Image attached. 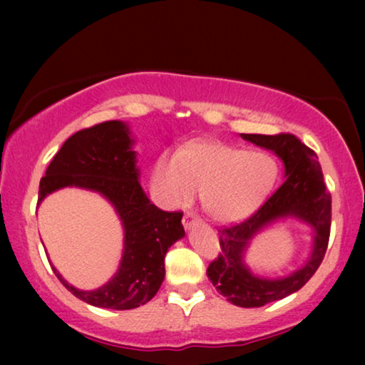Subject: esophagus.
<instances>
[{
  "instance_id": "esophagus-1",
  "label": "esophagus",
  "mask_w": 365,
  "mask_h": 365,
  "mask_svg": "<svg viewBox=\"0 0 365 365\" xmlns=\"http://www.w3.org/2000/svg\"><path fill=\"white\" fill-rule=\"evenodd\" d=\"M197 222V216H194L192 212H187V214H184V217H182V224L186 227H191V226H194V224Z\"/></svg>"
}]
</instances>
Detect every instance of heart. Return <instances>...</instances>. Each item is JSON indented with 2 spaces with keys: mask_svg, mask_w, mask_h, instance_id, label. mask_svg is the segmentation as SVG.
I'll list each match as a JSON object with an SVG mask.
<instances>
[{
  "mask_svg": "<svg viewBox=\"0 0 365 365\" xmlns=\"http://www.w3.org/2000/svg\"><path fill=\"white\" fill-rule=\"evenodd\" d=\"M279 178L269 153L244 151L219 141H194L153 164L149 189L164 207L192 202L201 191L202 207L219 222H237L256 212Z\"/></svg>",
  "mask_w": 365,
  "mask_h": 365,
  "instance_id": "b5f03b06",
  "label": "heart"
}]
</instances>
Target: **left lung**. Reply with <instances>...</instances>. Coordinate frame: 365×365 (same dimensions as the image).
I'll return each instance as SVG.
<instances>
[{
	"label": "left lung",
	"mask_w": 365,
	"mask_h": 365,
	"mask_svg": "<svg viewBox=\"0 0 365 365\" xmlns=\"http://www.w3.org/2000/svg\"><path fill=\"white\" fill-rule=\"evenodd\" d=\"M241 136L256 146L276 153L284 163L286 181L246 221L219 229L222 252L209 264L207 277L234 306L262 307L299 291L321 266L331 234V194L324 184L317 154L294 134ZM286 217L301 218L314 229L312 257L304 268L291 277L281 279L254 277L243 264V251L264 225Z\"/></svg>",
	"instance_id": "obj_1"
}]
</instances>
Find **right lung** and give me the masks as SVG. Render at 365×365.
Segmentation results:
<instances>
[{"label": "right lung", "mask_w": 365, "mask_h": 365, "mask_svg": "<svg viewBox=\"0 0 365 365\" xmlns=\"http://www.w3.org/2000/svg\"><path fill=\"white\" fill-rule=\"evenodd\" d=\"M138 179L128 126L106 121L68 138L39 182L38 202L61 187H83L106 197L121 219L124 251L111 281L94 291H79L53 267L63 286L91 306L126 311L151 301L164 281L168 249L184 236L182 212L154 206Z\"/></svg>", "instance_id": "right-lung-1"}]
</instances>
